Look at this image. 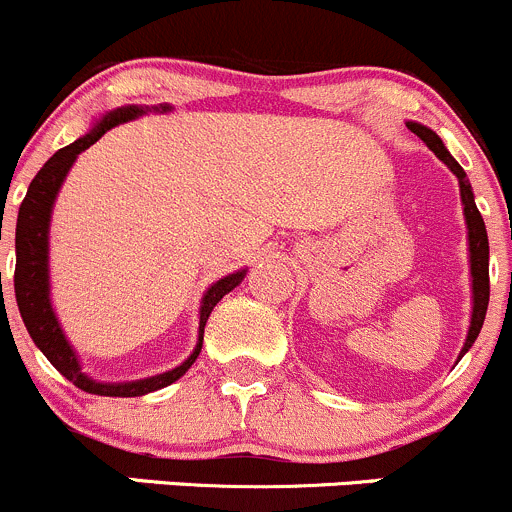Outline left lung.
Wrapping results in <instances>:
<instances>
[{
  "instance_id": "8db88e82",
  "label": "left lung",
  "mask_w": 512,
  "mask_h": 512,
  "mask_svg": "<svg viewBox=\"0 0 512 512\" xmlns=\"http://www.w3.org/2000/svg\"><path fill=\"white\" fill-rule=\"evenodd\" d=\"M408 129L413 131L416 136H421L426 141V146L458 176L460 184V199H463V211H465V224H468V241H470V273H473V318H470V328H468V338H465L463 353L468 351L470 346L478 338L480 328H483L485 321V311H488V298H490V276H488V234H485V224L483 216H480L478 206L473 201V189H470L468 179H465V171L453 156L448 154V149L443 146L440 136L435 131H430L428 126L413 124L408 121ZM460 353V356H463Z\"/></svg>"
}]
</instances>
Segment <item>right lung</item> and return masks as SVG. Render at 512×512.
<instances>
[{
	"label": "right lung",
	"mask_w": 512,
	"mask_h": 512,
	"mask_svg": "<svg viewBox=\"0 0 512 512\" xmlns=\"http://www.w3.org/2000/svg\"><path fill=\"white\" fill-rule=\"evenodd\" d=\"M166 111L169 106H156V111ZM144 106H121V109L109 111L89 134L77 139L74 144L59 149L47 164L39 169V174L34 176L32 184H29L27 196H24L22 206H19L17 216V268H14V296H17L19 313H22V321L27 326L29 336L37 343L39 351L47 356V361L62 373L67 381H72L74 386L82 388L86 393H94V396H111V398H134L144 396V393L159 391V388L169 386V383L179 381L201 353V343H204V326L209 321V313L214 311L216 303L226 296L229 291H234L241 281H244L246 271H236L231 276L221 278L214 286L206 291L204 301H201V321H199V343H196L194 353L181 363L179 368L169 373H161V376L144 378V381L134 383H96L89 376H84L82 366L77 361V353L69 346V341L64 338L62 328H59L57 316L52 311V303H49V268H47V251H49V219H52V206L57 199V191L62 186L64 176L72 169L74 159L82 154L84 149H89L94 141H99V136H104L111 126L121 124V121H129L134 116L144 114Z\"/></svg>",
	"instance_id": "obj_1"
}]
</instances>
